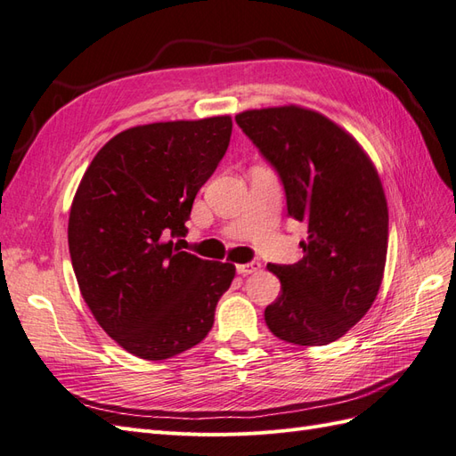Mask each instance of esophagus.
Listing matches in <instances>:
<instances>
[{"label":"esophagus","instance_id":"1","mask_svg":"<svg viewBox=\"0 0 456 456\" xmlns=\"http://www.w3.org/2000/svg\"><path fill=\"white\" fill-rule=\"evenodd\" d=\"M260 270V262H248V264H239L237 265V272L240 275H250V273H256Z\"/></svg>","mask_w":456,"mask_h":456}]
</instances>
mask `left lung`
<instances>
[{
  "label": "left lung",
  "mask_w": 456,
  "mask_h": 456,
  "mask_svg": "<svg viewBox=\"0 0 456 456\" xmlns=\"http://www.w3.org/2000/svg\"><path fill=\"white\" fill-rule=\"evenodd\" d=\"M283 183L287 212L308 227L302 260L267 264L281 295L265 308L270 331L293 345H328L373 305L387 258L389 212L379 175L356 140L298 106L235 117Z\"/></svg>",
  "instance_id": "1"
}]
</instances>
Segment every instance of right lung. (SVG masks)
Wrapping results in <instances>:
<instances>
[{"instance_id":"right-lung-1","label":"right lung","mask_w":456,"mask_h":456,"mask_svg":"<svg viewBox=\"0 0 456 456\" xmlns=\"http://www.w3.org/2000/svg\"><path fill=\"white\" fill-rule=\"evenodd\" d=\"M229 115L115 134L88 166L69 216L80 295L115 343L166 360L200 343L235 265L175 247L192 202L225 156Z\"/></svg>"}]
</instances>
